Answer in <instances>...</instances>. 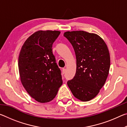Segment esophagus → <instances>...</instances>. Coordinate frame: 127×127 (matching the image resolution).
Returning <instances> with one entry per match:
<instances>
[{"mask_svg":"<svg viewBox=\"0 0 127 127\" xmlns=\"http://www.w3.org/2000/svg\"><path fill=\"white\" fill-rule=\"evenodd\" d=\"M66 72V69L65 68H63V69H62V72H63V73L64 74Z\"/></svg>","mask_w":127,"mask_h":127,"instance_id":"esophagus-1","label":"esophagus"}]
</instances>
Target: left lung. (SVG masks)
<instances>
[{
  "instance_id": "1",
  "label": "left lung",
  "mask_w": 127,
  "mask_h": 127,
  "mask_svg": "<svg viewBox=\"0 0 127 127\" xmlns=\"http://www.w3.org/2000/svg\"><path fill=\"white\" fill-rule=\"evenodd\" d=\"M73 48L76 73L67 85L75 97L88 101L98 94L109 74L110 58L104 41L99 36L83 31L64 33Z\"/></svg>"
}]
</instances>
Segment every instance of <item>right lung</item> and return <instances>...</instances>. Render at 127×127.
Returning a JSON list of instances; mask_svg holds the SVG:
<instances>
[{
	"label": "right lung",
	"mask_w": 127,
	"mask_h": 127,
	"mask_svg": "<svg viewBox=\"0 0 127 127\" xmlns=\"http://www.w3.org/2000/svg\"><path fill=\"white\" fill-rule=\"evenodd\" d=\"M59 31H38L26 40L18 58V69L23 86L32 97L41 103L51 101L62 81L61 70L53 54V43Z\"/></svg>",
	"instance_id": "1"
}]
</instances>
